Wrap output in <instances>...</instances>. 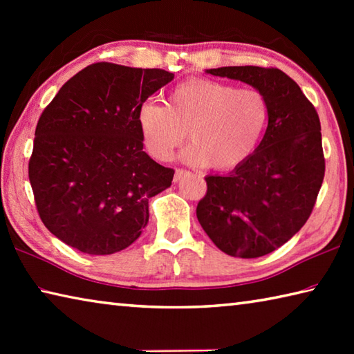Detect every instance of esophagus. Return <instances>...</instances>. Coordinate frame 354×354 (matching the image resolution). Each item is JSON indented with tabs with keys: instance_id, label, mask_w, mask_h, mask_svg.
Here are the masks:
<instances>
[{
	"instance_id": "esophagus-1",
	"label": "esophagus",
	"mask_w": 354,
	"mask_h": 354,
	"mask_svg": "<svg viewBox=\"0 0 354 354\" xmlns=\"http://www.w3.org/2000/svg\"><path fill=\"white\" fill-rule=\"evenodd\" d=\"M184 173H185V170H176V171H175V181H176V183L179 181V179L183 178Z\"/></svg>"
}]
</instances>
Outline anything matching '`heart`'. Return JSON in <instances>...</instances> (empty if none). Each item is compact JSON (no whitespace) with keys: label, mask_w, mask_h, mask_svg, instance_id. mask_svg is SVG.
<instances>
[{"label":"heart","mask_w":354,"mask_h":354,"mask_svg":"<svg viewBox=\"0 0 354 354\" xmlns=\"http://www.w3.org/2000/svg\"><path fill=\"white\" fill-rule=\"evenodd\" d=\"M270 109L254 88H236L206 77L173 87L165 104L147 101L137 124L147 151L167 162L187 137L183 159L190 165L226 171L251 158L266 133Z\"/></svg>","instance_id":"1"}]
</instances>
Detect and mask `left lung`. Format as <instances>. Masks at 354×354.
Listing matches in <instances>:
<instances>
[{"instance_id":"8db88e82","label":"left lung","mask_w":354,"mask_h":354,"mask_svg":"<svg viewBox=\"0 0 354 354\" xmlns=\"http://www.w3.org/2000/svg\"><path fill=\"white\" fill-rule=\"evenodd\" d=\"M206 73L256 88L270 118L248 160L227 175L206 176L196 217L223 253L266 256L290 241L313 212L325 176L320 120L298 84L278 68L245 65Z\"/></svg>"}]
</instances>
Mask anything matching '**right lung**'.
<instances>
[{
	"label": "right lung",
	"instance_id": "1",
	"mask_svg": "<svg viewBox=\"0 0 354 354\" xmlns=\"http://www.w3.org/2000/svg\"><path fill=\"white\" fill-rule=\"evenodd\" d=\"M175 75L98 62L76 73L35 128L29 183L44 225L87 254L128 248L148 223V200L175 170L143 151L137 111Z\"/></svg>",
	"mask_w": 354,
	"mask_h": 354
}]
</instances>
